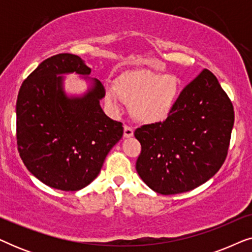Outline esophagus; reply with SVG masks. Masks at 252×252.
I'll list each match as a JSON object with an SVG mask.
<instances>
[{
  "mask_svg": "<svg viewBox=\"0 0 252 252\" xmlns=\"http://www.w3.org/2000/svg\"><path fill=\"white\" fill-rule=\"evenodd\" d=\"M133 134H134V130L132 127H129L127 125L124 127V137H132Z\"/></svg>",
  "mask_w": 252,
  "mask_h": 252,
  "instance_id": "1",
  "label": "esophagus"
}]
</instances>
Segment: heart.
Listing matches in <instances>:
<instances>
[{"label":"heart","mask_w":252,"mask_h":252,"mask_svg":"<svg viewBox=\"0 0 252 252\" xmlns=\"http://www.w3.org/2000/svg\"><path fill=\"white\" fill-rule=\"evenodd\" d=\"M180 80L147 68L130 70L120 75L115 86L105 88V99L118 109L119 98L130 104V112L137 122L157 124L164 122L173 111L180 95Z\"/></svg>","instance_id":"b5f03b06"}]
</instances>
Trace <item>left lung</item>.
I'll use <instances>...</instances> for the list:
<instances>
[{
	"label": "left lung",
	"instance_id": "8db88e82",
	"mask_svg": "<svg viewBox=\"0 0 252 252\" xmlns=\"http://www.w3.org/2000/svg\"><path fill=\"white\" fill-rule=\"evenodd\" d=\"M234 108L216 75L203 70L180 93L163 123L136 128V171L161 195L189 191L211 179L225 161Z\"/></svg>",
	"mask_w": 252,
	"mask_h": 252
}]
</instances>
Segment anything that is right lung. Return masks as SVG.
<instances>
[{"label":"right lung","instance_id":"1","mask_svg":"<svg viewBox=\"0 0 252 252\" xmlns=\"http://www.w3.org/2000/svg\"><path fill=\"white\" fill-rule=\"evenodd\" d=\"M91 71L77 55L58 54L43 61L20 86L18 153L27 170L51 188L75 191L88 186L123 136V124L109 118L99 105L105 95L101 81L95 79L80 97L65 94L61 74Z\"/></svg>","mask_w":252,"mask_h":252}]
</instances>
